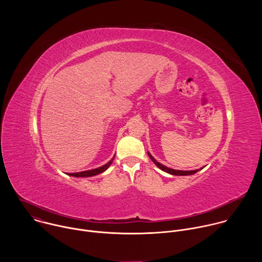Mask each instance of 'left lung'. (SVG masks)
<instances>
[{"label": "left lung", "instance_id": "obj_1", "mask_svg": "<svg viewBox=\"0 0 262 262\" xmlns=\"http://www.w3.org/2000/svg\"><path fill=\"white\" fill-rule=\"evenodd\" d=\"M148 156H149V158L151 159V161L156 164V166L158 167V168H160L161 170H163V171H165V172H167V173H169V174H171V175H176V176H186V175H193V174H195V173H197L199 170H202L203 168H200V169H197V170H192V171H182V170H175V169H171V168H168V167H166V166H164L163 164H161L160 162H158L148 152Z\"/></svg>", "mask_w": 262, "mask_h": 262}]
</instances>
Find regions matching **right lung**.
<instances>
[{
	"label": "right lung",
	"instance_id": "add662e5",
	"mask_svg": "<svg viewBox=\"0 0 262 262\" xmlns=\"http://www.w3.org/2000/svg\"><path fill=\"white\" fill-rule=\"evenodd\" d=\"M114 158L115 156L112 158V160L110 162H107L105 165L101 166V167H98L96 169H92V170H87V171H82V172H78V173H68L69 176H73V177H92V176H95V175H98L102 172H104L110 166L111 164L113 163L114 161Z\"/></svg>",
	"mask_w": 262,
	"mask_h": 262
}]
</instances>
